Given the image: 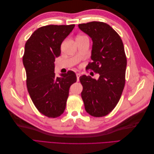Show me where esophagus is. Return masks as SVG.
Segmentation results:
<instances>
[{
	"mask_svg": "<svg viewBox=\"0 0 154 154\" xmlns=\"http://www.w3.org/2000/svg\"><path fill=\"white\" fill-rule=\"evenodd\" d=\"M80 76H81V74H80V73H77V74H76V77H77V81H78V82H79V78H80Z\"/></svg>",
	"mask_w": 154,
	"mask_h": 154,
	"instance_id": "esophagus-1",
	"label": "esophagus"
}]
</instances>
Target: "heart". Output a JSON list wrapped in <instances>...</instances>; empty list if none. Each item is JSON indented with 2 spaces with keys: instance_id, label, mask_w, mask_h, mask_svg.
Returning <instances> with one entry per match:
<instances>
[{
  "instance_id": "heart-1",
  "label": "heart",
  "mask_w": 154,
  "mask_h": 154,
  "mask_svg": "<svg viewBox=\"0 0 154 154\" xmlns=\"http://www.w3.org/2000/svg\"><path fill=\"white\" fill-rule=\"evenodd\" d=\"M84 36H84V35H78L76 38H81V37H84Z\"/></svg>"
}]
</instances>
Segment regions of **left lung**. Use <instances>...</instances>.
Here are the masks:
<instances>
[{"label":"left lung","instance_id":"left-lung-1","mask_svg":"<svg viewBox=\"0 0 154 154\" xmlns=\"http://www.w3.org/2000/svg\"><path fill=\"white\" fill-rule=\"evenodd\" d=\"M79 28L92 40L91 59L87 69L98 73V80L83 75L80 81L85 109L94 117H103L113 110L125 84L127 57L122 38L112 27L102 22L80 24Z\"/></svg>","mask_w":154,"mask_h":154}]
</instances>
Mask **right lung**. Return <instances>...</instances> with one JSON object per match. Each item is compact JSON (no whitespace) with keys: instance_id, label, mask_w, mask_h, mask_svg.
I'll return each instance as SVG.
<instances>
[{"instance_id":"obj_1","label":"right lung","mask_w":154,"mask_h":154,"mask_svg":"<svg viewBox=\"0 0 154 154\" xmlns=\"http://www.w3.org/2000/svg\"><path fill=\"white\" fill-rule=\"evenodd\" d=\"M75 26L48 25L33 32L25 44L23 63L26 85L32 103L48 118L61 116L66 109L69 88L77 80L72 71L56 77L55 58L60 56L61 44Z\"/></svg>"}]
</instances>
